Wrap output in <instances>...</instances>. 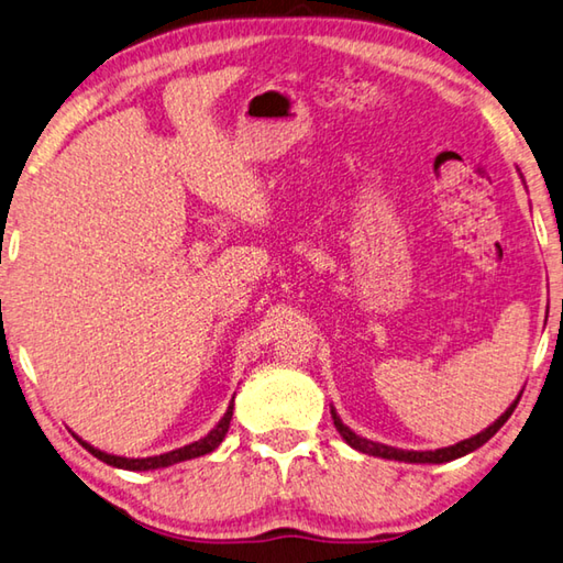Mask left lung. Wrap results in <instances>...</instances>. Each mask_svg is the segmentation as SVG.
Listing matches in <instances>:
<instances>
[{
  "label": "left lung",
  "mask_w": 563,
  "mask_h": 563,
  "mask_svg": "<svg viewBox=\"0 0 563 563\" xmlns=\"http://www.w3.org/2000/svg\"><path fill=\"white\" fill-rule=\"evenodd\" d=\"M522 396V394H519ZM519 396L515 398V404L507 408V411L497 418V421L493 426H487L485 431H479L477 435L467 438V441H460L455 445H448V448H438V451H401V448H391V445H384V443H374V441H366V438L356 435L350 426L342 423V418L336 416V411L332 408V421H334V428L340 431V435L344 438L346 443H350L354 451L360 453H366V455H374V457H386V460H401V463H451V460L455 457H463L467 453L477 451L479 445H485L489 438H493L499 428H503L507 423V418L512 416V411L519 404Z\"/></svg>",
  "instance_id": "8db88e82"
}]
</instances>
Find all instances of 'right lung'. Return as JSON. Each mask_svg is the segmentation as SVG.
I'll return each instance as SVG.
<instances>
[{"mask_svg":"<svg viewBox=\"0 0 563 563\" xmlns=\"http://www.w3.org/2000/svg\"><path fill=\"white\" fill-rule=\"evenodd\" d=\"M231 416H233V401L229 404L227 413H223L221 421L213 426L207 435L199 438V441H194V443L184 445V448H177V451H169L165 455H152V457H120V455H110V453L98 451V448L86 443L84 438H78V435L76 438H78V443L84 445L90 455H96L98 460H103V463H108L112 467H120V470H137V473H145V470L169 467V465H175V463H184V460L201 457V455H207L211 451H217L223 438H227V433H229Z\"/></svg>","mask_w":563,"mask_h":563,"instance_id":"add662e5","label":"right lung"}]
</instances>
